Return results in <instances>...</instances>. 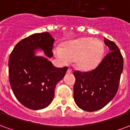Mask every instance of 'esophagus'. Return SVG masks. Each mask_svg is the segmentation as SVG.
Segmentation results:
<instances>
[{"instance_id":"34e87169","label":"esophagus","mask_w":130,"mask_h":130,"mask_svg":"<svg viewBox=\"0 0 130 130\" xmlns=\"http://www.w3.org/2000/svg\"><path fill=\"white\" fill-rule=\"evenodd\" d=\"M72 69H68V70H67V72H66V73H72Z\"/></svg>"}]
</instances>
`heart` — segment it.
Segmentation results:
<instances>
[{"label": "heart", "mask_w": 130, "mask_h": 130, "mask_svg": "<svg viewBox=\"0 0 130 130\" xmlns=\"http://www.w3.org/2000/svg\"><path fill=\"white\" fill-rule=\"evenodd\" d=\"M105 53L103 41L85 37L66 42L63 48H56L55 55L64 64L74 61L77 69L88 71L100 64Z\"/></svg>", "instance_id": "obj_1"}]
</instances>
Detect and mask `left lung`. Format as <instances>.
Wrapping results in <instances>:
<instances>
[{"instance_id": "1", "label": "left lung", "mask_w": 130, "mask_h": 130, "mask_svg": "<svg viewBox=\"0 0 130 130\" xmlns=\"http://www.w3.org/2000/svg\"><path fill=\"white\" fill-rule=\"evenodd\" d=\"M110 52L92 71L73 73L75 102L82 110L95 111L107 105L118 91L123 58L116 43L105 38Z\"/></svg>"}]
</instances>
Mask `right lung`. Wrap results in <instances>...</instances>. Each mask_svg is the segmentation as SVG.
Masks as SVG:
<instances>
[{"mask_svg": "<svg viewBox=\"0 0 130 130\" xmlns=\"http://www.w3.org/2000/svg\"><path fill=\"white\" fill-rule=\"evenodd\" d=\"M54 39L48 32L34 34L20 41L9 55V79L15 97L26 107L39 110L53 100L56 85L68 68H57L48 59L35 55L41 49L51 58Z\"/></svg>", "mask_w": 130, "mask_h": 130, "instance_id": "add662e5", "label": "right lung"}]
</instances>
